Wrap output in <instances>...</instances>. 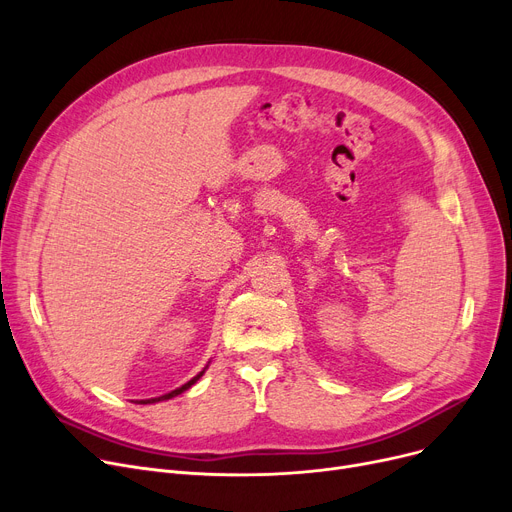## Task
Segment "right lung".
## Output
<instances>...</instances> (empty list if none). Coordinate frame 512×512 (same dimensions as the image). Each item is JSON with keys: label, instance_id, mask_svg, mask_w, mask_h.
<instances>
[{"label": "right lung", "instance_id": "1", "mask_svg": "<svg viewBox=\"0 0 512 512\" xmlns=\"http://www.w3.org/2000/svg\"><path fill=\"white\" fill-rule=\"evenodd\" d=\"M205 373V369L199 373V375H195V378L191 380V382H186L184 386H180V388H176V390H172V392H168V394H164V396H157V398H149V400H141V402H145V405H147V402H159V400H170V398H174V396H178V394H182L184 390H188V388H191L199 378H201V375Z\"/></svg>", "mask_w": 512, "mask_h": 512}]
</instances>
